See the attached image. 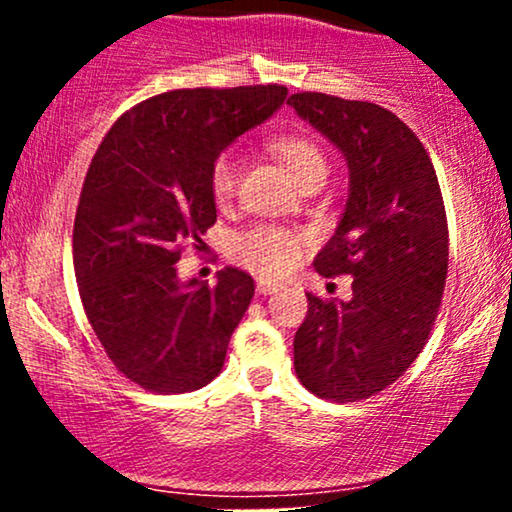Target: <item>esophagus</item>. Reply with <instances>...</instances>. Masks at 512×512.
Wrapping results in <instances>:
<instances>
[{"instance_id": "obj_1", "label": "esophagus", "mask_w": 512, "mask_h": 512, "mask_svg": "<svg viewBox=\"0 0 512 512\" xmlns=\"http://www.w3.org/2000/svg\"><path fill=\"white\" fill-rule=\"evenodd\" d=\"M276 291H279V284H272V281L267 279H257V293L269 296V293H276Z\"/></svg>"}]
</instances>
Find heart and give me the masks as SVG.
<instances>
[{"label": "heart", "mask_w": 512, "mask_h": 512, "mask_svg": "<svg viewBox=\"0 0 512 512\" xmlns=\"http://www.w3.org/2000/svg\"><path fill=\"white\" fill-rule=\"evenodd\" d=\"M267 151L301 185L305 178L325 173V154L308 134H279L269 139ZM238 190V163L231 154H221L209 168V192L219 207H228ZM305 238L298 231L281 226H255L238 233L231 243V255L250 272L267 279H284L303 260Z\"/></svg>", "instance_id": "1"}]
</instances>
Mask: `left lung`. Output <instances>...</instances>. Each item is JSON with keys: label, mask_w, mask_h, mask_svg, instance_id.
Listing matches in <instances>:
<instances>
[{"label": "left lung", "mask_w": 512, "mask_h": 512, "mask_svg": "<svg viewBox=\"0 0 512 512\" xmlns=\"http://www.w3.org/2000/svg\"><path fill=\"white\" fill-rule=\"evenodd\" d=\"M289 105L342 151L349 199L322 276L351 274V301L308 296L293 366L310 392L358 402L392 385L424 351L448 279V219L424 144L390 110L327 93H293Z\"/></svg>", "instance_id": "left-lung-1"}]
</instances>
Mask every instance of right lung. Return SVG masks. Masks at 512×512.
<instances>
[{
	"label": "right lung",
	"instance_id": "add662e5",
	"mask_svg": "<svg viewBox=\"0 0 512 512\" xmlns=\"http://www.w3.org/2000/svg\"><path fill=\"white\" fill-rule=\"evenodd\" d=\"M286 86L175 88L127 110L88 166L74 219V274L86 317L127 380L175 395L221 373L255 284L226 267L180 284L182 245L216 223L209 168L272 117Z\"/></svg>",
	"mask_w": 512,
	"mask_h": 512
}]
</instances>
